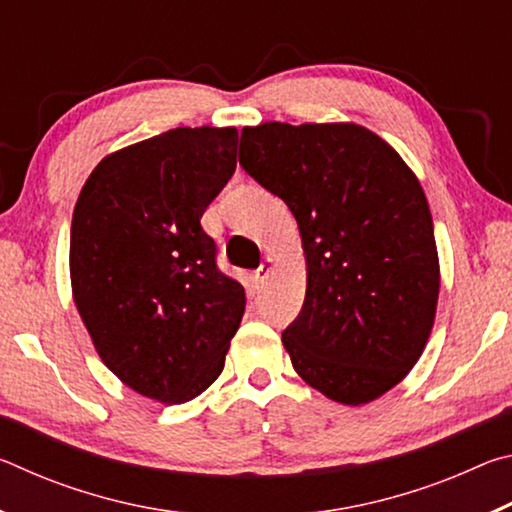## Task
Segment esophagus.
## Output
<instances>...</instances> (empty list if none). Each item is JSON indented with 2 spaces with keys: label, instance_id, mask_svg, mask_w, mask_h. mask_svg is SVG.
Masks as SVG:
<instances>
[{
  "label": "esophagus",
  "instance_id": "esophagus-1",
  "mask_svg": "<svg viewBox=\"0 0 512 512\" xmlns=\"http://www.w3.org/2000/svg\"><path fill=\"white\" fill-rule=\"evenodd\" d=\"M273 268H275V259L268 255V257H264L262 259V264H259V268L255 271V280L257 282H264V280H268V275L273 273Z\"/></svg>",
  "mask_w": 512,
  "mask_h": 512
}]
</instances>
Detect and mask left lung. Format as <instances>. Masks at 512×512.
<instances>
[{
    "label": "left lung",
    "mask_w": 512,
    "mask_h": 512,
    "mask_svg": "<svg viewBox=\"0 0 512 512\" xmlns=\"http://www.w3.org/2000/svg\"><path fill=\"white\" fill-rule=\"evenodd\" d=\"M239 164L300 228L307 293L282 332L293 368L334 402L377 400L418 363L436 318L440 264L420 180L352 121L246 126Z\"/></svg>",
    "instance_id": "left-lung-1"
}]
</instances>
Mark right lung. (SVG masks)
Masks as SVG:
<instances>
[{"instance_id": "right-lung-1", "label": "right lung", "mask_w": 512, "mask_h": 512, "mask_svg": "<svg viewBox=\"0 0 512 512\" xmlns=\"http://www.w3.org/2000/svg\"><path fill=\"white\" fill-rule=\"evenodd\" d=\"M237 128H173L103 158L69 235L72 296L108 370L183 404L214 384L244 316L201 216L237 167Z\"/></svg>"}]
</instances>
